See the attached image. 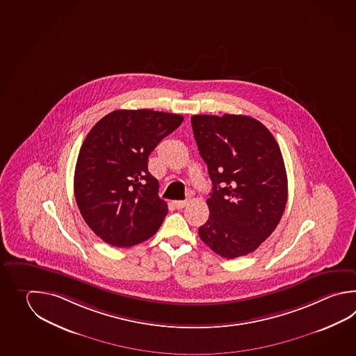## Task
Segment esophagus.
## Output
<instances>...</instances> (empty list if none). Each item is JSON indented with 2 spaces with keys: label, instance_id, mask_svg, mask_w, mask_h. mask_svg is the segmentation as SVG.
I'll return each instance as SVG.
<instances>
[{
  "label": "esophagus",
  "instance_id": "esophagus-1",
  "mask_svg": "<svg viewBox=\"0 0 356 356\" xmlns=\"http://www.w3.org/2000/svg\"><path fill=\"white\" fill-rule=\"evenodd\" d=\"M186 204H188L186 200H174V202H172V205H174L176 209H182Z\"/></svg>",
  "mask_w": 356,
  "mask_h": 356
}]
</instances>
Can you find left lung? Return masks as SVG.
<instances>
[{"label": "left lung", "mask_w": 356, "mask_h": 356, "mask_svg": "<svg viewBox=\"0 0 356 356\" xmlns=\"http://www.w3.org/2000/svg\"><path fill=\"white\" fill-rule=\"evenodd\" d=\"M191 125L213 184L199 236L225 259L254 252L274 232L288 199L283 156L274 136L254 118L193 115Z\"/></svg>", "instance_id": "8db88e82"}]
</instances>
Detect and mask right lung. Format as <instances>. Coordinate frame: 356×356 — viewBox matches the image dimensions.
Returning <instances> with one entry per match:
<instances>
[{"label": "right lung", "mask_w": 356, "mask_h": 356, "mask_svg": "<svg viewBox=\"0 0 356 356\" xmlns=\"http://www.w3.org/2000/svg\"><path fill=\"white\" fill-rule=\"evenodd\" d=\"M182 120L154 110H115L88 131L74 170V196L104 242L134 246L159 231L168 208L148 171V156Z\"/></svg>", "instance_id": "right-lung-1"}]
</instances>
